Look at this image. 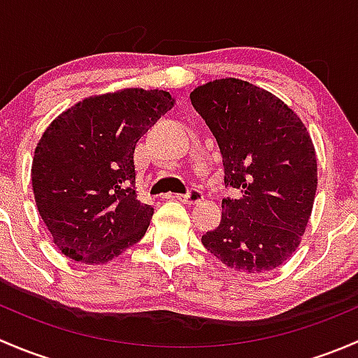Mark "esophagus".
<instances>
[{
	"label": "esophagus",
	"instance_id": "obj_1",
	"mask_svg": "<svg viewBox=\"0 0 358 358\" xmlns=\"http://www.w3.org/2000/svg\"><path fill=\"white\" fill-rule=\"evenodd\" d=\"M176 199L185 202V204H197V202H201L204 199V196H202V192L199 189H190L187 194H176Z\"/></svg>",
	"mask_w": 358,
	"mask_h": 358
}]
</instances>
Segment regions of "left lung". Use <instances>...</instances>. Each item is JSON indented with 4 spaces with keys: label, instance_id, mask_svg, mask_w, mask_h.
<instances>
[{
    "label": "left lung",
    "instance_id": "obj_1",
    "mask_svg": "<svg viewBox=\"0 0 358 358\" xmlns=\"http://www.w3.org/2000/svg\"><path fill=\"white\" fill-rule=\"evenodd\" d=\"M190 102L218 142L225 185L241 192L222 201V222L202 244L237 272L277 268L301 243L315 201L310 133L282 100L243 79L197 86Z\"/></svg>",
    "mask_w": 358,
    "mask_h": 358
}]
</instances>
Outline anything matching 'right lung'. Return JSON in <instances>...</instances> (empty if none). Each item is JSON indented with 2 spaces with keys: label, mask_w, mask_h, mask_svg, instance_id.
I'll return each instance as SVG.
<instances>
[{
  "label": "right lung",
  "mask_w": 358,
  "mask_h": 358,
  "mask_svg": "<svg viewBox=\"0 0 358 358\" xmlns=\"http://www.w3.org/2000/svg\"><path fill=\"white\" fill-rule=\"evenodd\" d=\"M175 100L126 88L78 102L46 128L32 159V190L55 246L102 265L145 236L154 208L135 190V145Z\"/></svg>",
  "instance_id": "add662e5"
}]
</instances>
